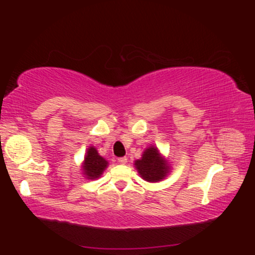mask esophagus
<instances>
[{"instance_id": "esophagus-1", "label": "esophagus", "mask_w": 255, "mask_h": 255, "mask_svg": "<svg viewBox=\"0 0 255 255\" xmlns=\"http://www.w3.org/2000/svg\"><path fill=\"white\" fill-rule=\"evenodd\" d=\"M118 162L120 163V164H126V163L128 162V158L127 157H121V158H119Z\"/></svg>"}]
</instances>
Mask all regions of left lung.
<instances>
[{"instance_id":"obj_1","label":"left lung","mask_w":255,"mask_h":255,"mask_svg":"<svg viewBox=\"0 0 255 255\" xmlns=\"http://www.w3.org/2000/svg\"><path fill=\"white\" fill-rule=\"evenodd\" d=\"M134 166L139 172L140 177L150 183L164 180L171 171V166L168 159L160 153L157 146L154 145L145 148L141 158L134 162Z\"/></svg>"}]
</instances>
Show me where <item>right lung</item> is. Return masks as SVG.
<instances>
[{
    "mask_svg": "<svg viewBox=\"0 0 255 255\" xmlns=\"http://www.w3.org/2000/svg\"><path fill=\"white\" fill-rule=\"evenodd\" d=\"M108 165H109V162L98 153L97 148L95 146H90L81 163V171H83L81 174L87 180H96L103 175Z\"/></svg>",
    "mask_w": 255,
    "mask_h": 255,
    "instance_id": "1",
    "label": "right lung"
}]
</instances>
